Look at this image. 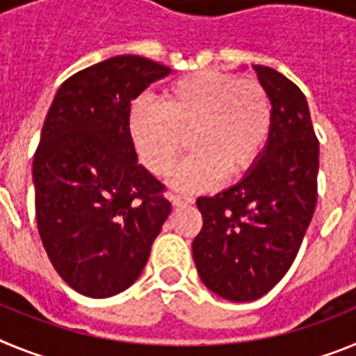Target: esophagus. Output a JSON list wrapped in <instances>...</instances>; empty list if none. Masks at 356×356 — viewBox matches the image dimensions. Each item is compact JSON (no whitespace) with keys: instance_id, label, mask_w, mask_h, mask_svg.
Masks as SVG:
<instances>
[{"instance_id":"1","label":"esophagus","mask_w":356,"mask_h":356,"mask_svg":"<svg viewBox=\"0 0 356 356\" xmlns=\"http://www.w3.org/2000/svg\"><path fill=\"white\" fill-rule=\"evenodd\" d=\"M171 201H172V205H175V207H188V205H194V197L180 196V194H176V196H172Z\"/></svg>"}]
</instances>
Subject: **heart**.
<instances>
[{
  "instance_id": "b5f03b06",
  "label": "heart",
  "mask_w": 356,
  "mask_h": 356,
  "mask_svg": "<svg viewBox=\"0 0 356 356\" xmlns=\"http://www.w3.org/2000/svg\"><path fill=\"white\" fill-rule=\"evenodd\" d=\"M275 110L262 83L219 71H196L163 89L160 105L140 102L128 118L144 168L168 176L188 144L194 153L175 176L181 191H203L250 175L271 140Z\"/></svg>"
}]
</instances>
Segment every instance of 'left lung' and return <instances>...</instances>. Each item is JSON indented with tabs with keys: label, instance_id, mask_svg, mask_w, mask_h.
Instances as JSON below:
<instances>
[{
	"label": "left lung",
	"instance_id": "1",
	"mask_svg": "<svg viewBox=\"0 0 356 356\" xmlns=\"http://www.w3.org/2000/svg\"><path fill=\"white\" fill-rule=\"evenodd\" d=\"M275 110L271 140L257 168L234 187L197 197L203 228L193 242L201 282L229 301H253L284 278L317 201L319 140L300 87L253 65Z\"/></svg>",
	"mask_w": 356,
	"mask_h": 356
}]
</instances>
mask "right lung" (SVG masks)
<instances>
[{
    "mask_svg": "<svg viewBox=\"0 0 356 356\" xmlns=\"http://www.w3.org/2000/svg\"><path fill=\"white\" fill-rule=\"evenodd\" d=\"M171 69L112 56L60 85L33 159L40 241L65 284L89 298L130 287L171 213L163 185L137 162L130 106Z\"/></svg>",
    "mask_w": 356,
    "mask_h": 356,
    "instance_id": "add662e5",
    "label": "right lung"
}]
</instances>
